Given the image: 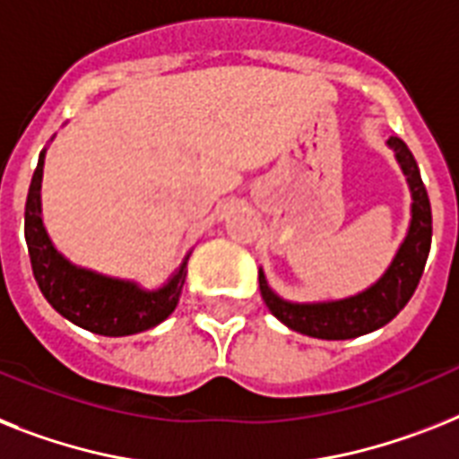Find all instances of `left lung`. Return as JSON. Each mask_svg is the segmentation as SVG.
I'll return each mask as SVG.
<instances>
[{
  "mask_svg": "<svg viewBox=\"0 0 459 459\" xmlns=\"http://www.w3.org/2000/svg\"><path fill=\"white\" fill-rule=\"evenodd\" d=\"M396 154L401 170L411 187V225L403 244L394 255L387 272L366 290L342 300L325 302H290L283 300L270 289L264 279V272H257L260 293L264 305L283 325L290 331L319 340H351L366 333H373L396 316L408 305L415 289H418L420 276L425 272L427 255L431 246V206L427 196L425 183L420 178L418 161L401 138L392 135L387 140Z\"/></svg>",
  "mask_w": 459,
  "mask_h": 459,
  "instance_id": "left-lung-1",
  "label": "left lung"
}]
</instances>
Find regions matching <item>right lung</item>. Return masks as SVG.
Returning <instances> with one entry per match:
<instances>
[{"label":"right lung","instance_id":"1","mask_svg":"<svg viewBox=\"0 0 459 459\" xmlns=\"http://www.w3.org/2000/svg\"><path fill=\"white\" fill-rule=\"evenodd\" d=\"M44 154L47 150H41L25 202V241L34 279L48 305L79 328L108 338L135 335L169 319L183 293L189 255L178 267L176 274L157 290H147L135 281L98 274L72 264L53 246L41 221Z\"/></svg>","mask_w":459,"mask_h":459}]
</instances>
